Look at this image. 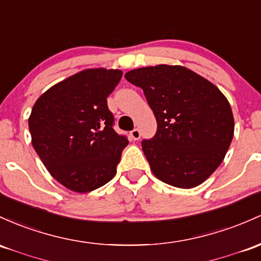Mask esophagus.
Segmentation results:
<instances>
[{
  "instance_id": "obj_1",
  "label": "esophagus",
  "mask_w": 261,
  "mask_h": 261,
  "mask_svg": "<svg viewBox=\"0 0 261 261\" xmlns=\"http://www.w3.org/2000/svg\"><path fill=\"white\" fill-rule=\"evenodd\" d=\"M130 136L133 140H139L140 136H141V133H140L139 128H134V130L130 133Z\"/></svg>"
}]
</instances>
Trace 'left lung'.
<instances>
[{
  "label": "left lung",
  "instance_id": "obj_1",
  "mask_svg": "<svg viewBox=\"0 0 261 261\" xmlns=\"http://www.w3.org/2000/svg\"><path fill=\"white\" fill-rule=\"evenodd\" d=\"M152 109L157 131L142 140L154 176L178 188H193L218 168L234 134L230 105L207 79L181 65L127 71Z\"/></svg>",
  "mask_w": 261,
  "mask_h": 261
}]
</instances>
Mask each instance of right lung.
<instances>
[{"label":"right lung","mask_w":261,"mask_h":261,"mask_svg":"<svg viewBox=\"0 0 261 261\" xmlns=\"http://www.w3.org/2000/svg\"><path fill=\"white\" fill-rule=\"evenodd\" d=\"M122 71L87 69L48 89L28 125L43 165L68 190L85 193L114 178L128 140L114 130L107 98Z\"/></svg>","instance_id":"add662e5"}]
</instances>
